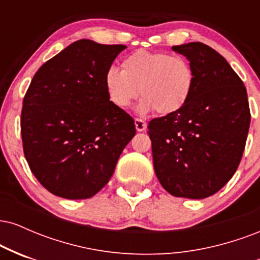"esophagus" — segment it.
<instances>
[{"label":"esophagus","instance_id":"obj_1","mask_svg":"<svg viewBox=\"0 0 260 260\" xmlns=\"http://www.w3.org/2000/svg\"><path fill=\"white\" fill-rule=\"evenodd\" d=\"M134 124H136L137 132H143V131L147 129V123L143 120H140V118H136L134 120Z\"/></svg>","mask_w":260,"mask_h":260}]
</instances>
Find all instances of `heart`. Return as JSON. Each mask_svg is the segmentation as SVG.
I'll use <instances>...</instances> for the list:
<instances>
[{"instance_id": "obj_1", "label": "heart", "mask_w": 260, "mask_h": 260, "mask_svg": "<svg viewBox=\"0 0 260 260\" xmlns=\"http://www.w3.org/2000/svg\"><path fill=\"white\" fill-rule=\"evenodd\" d=\"M110 103L128 109L138 94L137 111L147 115L156 110L171 115L187 104L194 86V71L186 57L166 52L138 50L123 58L121 71L110 67L104 77Z\"/></svg>"}]
</instances>
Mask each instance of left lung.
<instances>
[{"label": "left lung", "instance_id": "left-lung-1", "mask_svg": "<svg viewBox=\"0 0 260 260\" xmlns=\"http://www.w3.org/2000/svg\"><path fill=\"white\" fill-rule=\"evenodd\" d=\"M192 64L194 86L180 111L149 122L154 170L170 194H215L237 170L250 112L246 86L229 62L202 43L172 46Z\"/></svg>", "mask_w": 260, "mask_h": 260}]
</instances>
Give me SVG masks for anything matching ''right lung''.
<instances>
[{"instance_id":"add662e5","label":"right lung","mask_w":260,"mask_h":260,"mask_svg":"<svg viewBox=\"0 0 260 260\" xmlns=\"http://www.w3.org/2000/svg\"><path fill=\"white\" fill-rule=\"evenodd\" d=\"M124 45L76 41L44 63L23 100L20 129L29 168L52 194L95 196L136 134L133 118L110 103L104 77Z\"/></svg>"}]
</instances>
